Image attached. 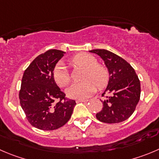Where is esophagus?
Wrapping results in <instances>:
<instances>
[{
    "label": "esophagus",
    "mask_w": 159,
    "mask_h": 159,
    "mask_svg": "<svg viewBox=\"0 0 159 159\" xmlns=\"http://www.w3.org/2000/svg\"><path fill=\"white\" fill-rule=\"evenodd\" d=\"M89 100H76V102L77 103H86V102H88Z\"/></svg>",
    "instance_id": "obj_1"
}]
</instances>
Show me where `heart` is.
<instances>
[{
	"instance_id": "obj_1",
	"label": "heart",
	"mask_w": 159,
	"mask_h": 159,
	"mask_svg": "<svg viewBox=\"0 0 159 159\" xmlns=\"http://www.w3.org/2000/svg\"><path fill=\"white\" fill-rule=\"evenodd\" d=\"M71 62L84 69L81 79L84 81L72 84L66 90L69 97L76 100H84L93 95L98 89H103L108 83L109 74L105 66L97 64V60L92 55L81 52L75 55ZM53 79L59 87H66L70 81V74L63 63L56 66L52 73Z\"/></svg>"
}]
</instances>
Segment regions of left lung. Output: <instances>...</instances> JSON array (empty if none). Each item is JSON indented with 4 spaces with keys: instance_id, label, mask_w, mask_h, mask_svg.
<instances>
[{
    "instance_id": "left-lung-1",
    "label": "left lung",
    "mask_w": 159,
    "mask_h": 159,
    "mask_svg": "<svg viewBox=\"0 0 159 159\" xmlns=\"http://www.w3.org/2000/svg\"><path fill=\"white\" fill-rule=\"evenodd\" d=\"M104 61L109 72V81L102 96L111 94L103 101V108L96 117L104 123H119L134 112L140 97V82L131 65L118 55L106 49H93Z\"/></svg>"
}]
</instances>
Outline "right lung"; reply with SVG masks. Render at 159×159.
Returning a JSON list of instances; mask_svg holds the SVG:
<instances>
[{
	"mask_svg": "<svg viewBox=\"0 0 159 159\" xmlns=\"http://www.w3.org/2000/svg\"><path fill=\"white\" fill-rule=\"evenodd\" d=\"M64 52L51 49L39 55L24 71L19 91L20 105L31 125L41 130H54L70 118L75 100L65 97L52 73Z\"/></svg>",
	"mask_w": 159,
	"mask_h": 159,
	"instance_id": "obj_1",
	"label": "right lung"
}]
</instances>
